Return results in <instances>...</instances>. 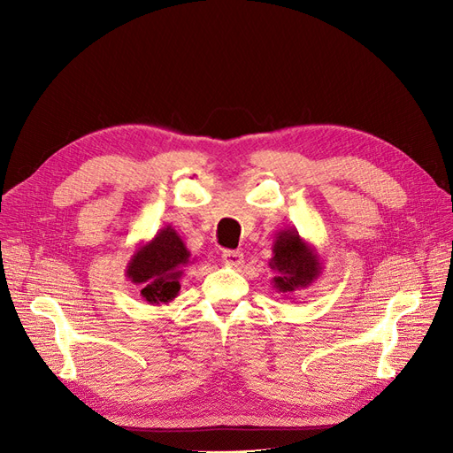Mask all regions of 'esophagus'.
Wrapping results in <instances>:
<instances>
[{
  "mask_svg": "<svg viewBox=\"0 0 453 453\" xmlns=\"http://www.w3.org/2000/svg\"><path fill=\"white\" fill-rule=\"evenodd\" d=\"M223 263L230 268H238L243 265V255L240 251H230V250H225L223 251Z\"/></svg>",
  "mask_w": 453,
  "mask_h": 453,
  "instance_id": "34e87169",
  "label": "esophagus"
}]
</instances>
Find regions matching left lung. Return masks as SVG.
I'll return each instance as SVG.
<instances>
[{
    "label": "left lung",
    "instance_id": "obj_1",
    "mask_svg": "<svg viewBox=\"0 0 453 453\" xmlns=\"http://www.w3.org/2000/svg\"><path fill=\"white\" fill-rule=\"evenodd\" d=\"M270 268L273 289L283 296L308 289L323 272L319 253L293 228L280 230L273 240Z\"/></svg>",
    "mask_w": 453,
    "mask_h": 453
}]
</instances>
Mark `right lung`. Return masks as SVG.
I'll list each match as a JSON object with an SVG mask.
<instances>
[{
	"label": "right lung",
	"mask_w": 453,
	"mask_h": 453,
	"mask_svg": "<svg viewBox=\"0 0 453 453\" xmlns=\"http://www.w3.org/2000/svg\"><path fill=\"white\" fill-rule=\"evenodd\" d=\"M190 265V251L177 230L170 225L160 228L153 240L140 243L130 257L125 276L140 287L147 304H170L180 295L185 266Z\"/></svg>",
	"instance_id": "add662e5"
}]
</instances>
